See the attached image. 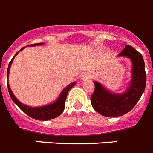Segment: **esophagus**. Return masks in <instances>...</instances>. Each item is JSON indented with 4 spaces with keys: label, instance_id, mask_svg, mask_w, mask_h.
<instances>
[{
    "label": "esophagus",
    "instance_id": "esophagus-1",
    "mask_svg": "<svg viewBox=\"0 0 153 153\" xmlns=\"http://www.w3.org/2000/svg\"><path fill=\"white\" fill-rule=\"evenodd\" d=\"M90 78H91L90 75H88V73H86V74H85V75L82 77V80H83V81L87 80V79H89Z\"/></svg>",
    "mask_w": 153,
    "mask_h": 153
}]
</instances>
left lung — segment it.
<instances>
[{
    "instance_id": "obj_1",
    "label": "left lung",
    "mask_w": 153,
    "mask_h": 153,
    "mask_svg": "<svg viewBox=\"0 0 153 153\" xmlns=\"http://www.w3.org/2000/svg\"><path fill=\"white\" fill-rule=\"evenodd\" d=\"M118 57L129 58L132 64V77L126 91L112 92L99 82H93L95 91L91 96V105L95 111L106 117H119L128 113L139 100L146 85L145 62L139 51L126 45Z\"/></svg>"
}]
</instances>
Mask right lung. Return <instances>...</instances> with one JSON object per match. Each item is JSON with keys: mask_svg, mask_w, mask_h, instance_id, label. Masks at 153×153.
Returning <instances> with one entry per match:
<instances>
[{"mask_svg": "<svg viewBox=\"0 0 153 153\" xmlns=\"http://www.w3.org/2000/svg\"><path fill=\"white\" fill-rule=\"evenodd\" d=\"M43 45V43H38V44H34V45H30L28 46H36V45ZM25 48V47L22 48L20 50H23ZM16 53L14 57L18 54V52ZM14 58L11 59V61L10 62L8 65V68H7V79H8L9 77V72H10V65L12 64L13 60H14ZM76 84L75 82H72L70 85L67 86L66 88H65L61 92V94L59 95V96L58 97V99L54 101V102L51 103V104L46 105L40 106V107H30V106H27L26 105L22 104L21 102L18 101V99L14 96V95L13 94L12 91L10 90V85H9V83L7 82V88H8V91L9 94H10V96L11 98V99L13 100V102L15 103L19 107V108L21 110L25 112V114H27V115L32 118V119H36V120H41V121H47L50 120V119H54L56 117L59 116L63 112L64 109H65V100L67 99L68 93L69 90L71 89L73 86Z\"/></svg>", "mask_w": 153, "mask_h": 153, "instance_id": "1", "label": "right lung"}]
</instances>
